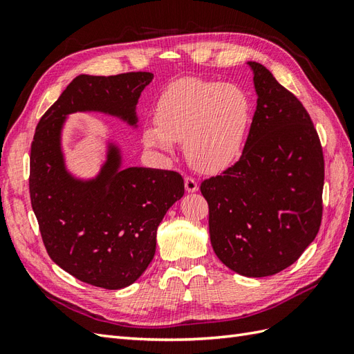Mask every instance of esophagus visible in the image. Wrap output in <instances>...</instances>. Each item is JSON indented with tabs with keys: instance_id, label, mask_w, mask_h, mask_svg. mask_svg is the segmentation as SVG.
Listing matches in <instances>:
<instances>
[{
	"instance_id": "esophagus-1",
	"label": "esophagus",
	"mask_w": 354,
	"mask_h": 354,
	"mask_svg": "<svg viewBox=\"0 0 354 354\" xmlns=\"http://www.w3.org/2000/svg\"><path fill=\"white\" fill-rule=\"evenodd\" d=\"M185 187H186V192H189V194H194V192H198L199 185H198V181L195 178H192V177L187 176L185 178Z\"/></svg>"
}]
</instances>
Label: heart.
<instances>
[{
	"label": "heart",
	"mask_w": 354,
	"mask_h": 354,
	"mask_svg": "<svg viewBox=\"0 0 354 354\" xmlns=\"http://www.w3.org/2000/svg\"><path fill=\"white\" fill-rule=\"evenodd\" d=\"M250 118L248 97L236 85L180 80L160 94L156 124L145 125L143 142L152 151L171 152L177 140H183L192 167L214 173L241 155Z\"/></svg>",
	"instance_id": "obj_1"
}]
</instances>
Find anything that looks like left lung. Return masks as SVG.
<instances>
[{
    "label": "left lung",
    "mask_w": 354,
    "mask_h": 354,
    "mask_svg": "<svg viewBox=\"0 0 354 354\" xmlns=\"http://www.w3.org/2000/svg\"><path fill=\"white\" fill-rule=\"evenodd\" d=\"M257 109L242 156L203 180L209 239L220 261L248 277L282 272L312 243L322 221L324 152L295 95L248 62Z\"/></svg>",
    "instance_id": "obj_1"
}]
</instances>
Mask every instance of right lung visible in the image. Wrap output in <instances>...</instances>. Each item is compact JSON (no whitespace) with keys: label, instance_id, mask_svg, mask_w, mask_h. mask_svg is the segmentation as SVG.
I'll return each mask as SVG.
<instances>
[{"label":"right lung","instance_id":"add662e5","mask_svg":"<svg viewBox=\"0 0 354 354\" xmlns=\"http://www.w3.org/2000/svg\"><path fill=\"white\" fill-rule=\"evenodd\" d=\"M152 80L151 72L80 75L42 115L30 146L29 194L42 242L59 267L93 286L121 289L143 274L185 181L176 171L122 168L112 142L97 176L73 177L62 152L63 125L71 113L102 112L137 128V103Z\"/></svg>","mask_w":354,"mask_h":354}]
</instances>
